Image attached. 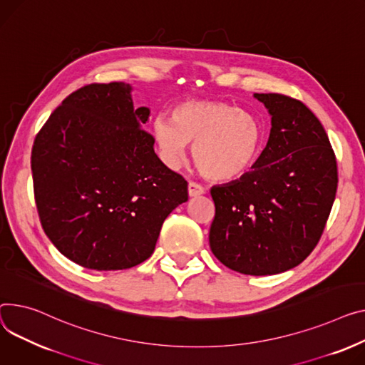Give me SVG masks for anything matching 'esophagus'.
Listing matches in <instances>:
<instances>
[{
    "mask_svg": "<svg viewBox=\"0 0 365 365\" xmlns=\"http://www.w3.org/2000/svg\"><path fill=\"white\" fill-rule=\"evenodd\" d=\"M187 192H189V197H200V195H202V193H204L205 190H204V187H202L200 183H197V182H189V185H187Z\"/></svg>",
    "mask_w": 365,
    "mask_h": 365,
    "instance_id": "obj_1",
    "label": "esophagus"
}]
</instances>
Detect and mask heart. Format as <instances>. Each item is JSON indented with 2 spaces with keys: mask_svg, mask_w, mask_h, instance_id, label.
<instances>
[{
  "mask_svg": "<svg viewBox=\"0 0 365 365\" xmlns=\"http://www.w3.org/2000/svg\"><path fill=\"white\" fill-rule=\"evenodd\" d=\"M154 136L167 164L178 165L193 143L192 158L212 180H232L257 160L264 129L251 113L225 101H186L176 106L172 120L154 121Z\"/></svg>",
  "mask_w": 365,
  "mask_h": 365,
  "instance_id": "obj_1",
  "label": "heart"
}]
</instances>
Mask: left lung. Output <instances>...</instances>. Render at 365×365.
<instances>
[{
    "label": "left lung",
    "mask_w": 365,
    "mask_h": 365,
    "mask_svg": "<svg viewBox=\"0 0 365 365\" xmlns=\"http://www.w3.org/2000/svg\"><path fill=\"white\" fill-rule=\"evenodd\" d=\"M272 115L269 142L240 179L212 186L210 248L230 270L279 274L319 244L337 189V164L320 120L282 93H254Z\"/></svg>",
    "instance_id": "left-lung-1"
}]
</instances>
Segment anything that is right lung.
Here are the masks:
<instances>
[{
	"mask_svg": "<svg viewBox=\"0 0 365 365\" xmlns=\"http://www.w3.org/2000/svg\"><path fill=\"white\" fill-rule=\"evenodd\" d=\"M150 108H133L125 82L86 85L46 120L32 148L41 225L85 269L125 270L155 250L167 215L187 201V182L154 151Z\"/></svg>",
	"mask_w": 365,
	"mask_h": 365,
	"instance_id": "obj_1",
	"label": "right lung"
}]
</instances>
